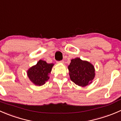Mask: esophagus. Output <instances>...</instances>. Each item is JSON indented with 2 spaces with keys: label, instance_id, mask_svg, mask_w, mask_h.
I'll list each match as a JSON object with an SVG mask.
<instances>
[{
  "label": "esophagus",
  "instance_id": "esophagus-1",
  "mask_svg": "<svg viewBox=\"0 0 121 121\" xmlns=\"http://www.w3.org/2000/svg\"><path fill=\"white\" fill-rule=\"evenodd\" d=\"M58 63H61V64H63L64 63V61L63 60H61V61H59V62H57Z\"/></svg>",
  "mask_w": 121,
  "mask_h": 121
}]
</instances>
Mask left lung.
<instances>
[{
  "mask_svg": "<svg viewBox=\"0 0 121 121\" xmlns=\"http://www.w3.org/2000/svg\"><path fill=\"white\" fill-rule=\"evenodd\" d=\"M70 80L77 85L85 87L92 82L95 69L91 63L79 58L72 59L68 66Z\"/></svg>",
  "mask_w": 121,
  "mask_h": 121,
  "instance_id": "8db88e82",
  "label": "left lung"
}]
</instances>
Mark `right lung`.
<instances>
[{
    "mask_svg": "<svg viewBox=\"0 0 121 121\" xmlns=\"http://www.w3.org/2000/svg\"><path fill=\"white\" fill-rule=\"evenodd\" d=\"M53 63H48L46 61L39 60L38 63L27 70V75L34 85L42 86L49 79Z\"/></svg>",
    "mask_w": 121,
    "mask_h": 121,
    "instance_id": "1",
    "label": "right lung"
}]
</instances>
